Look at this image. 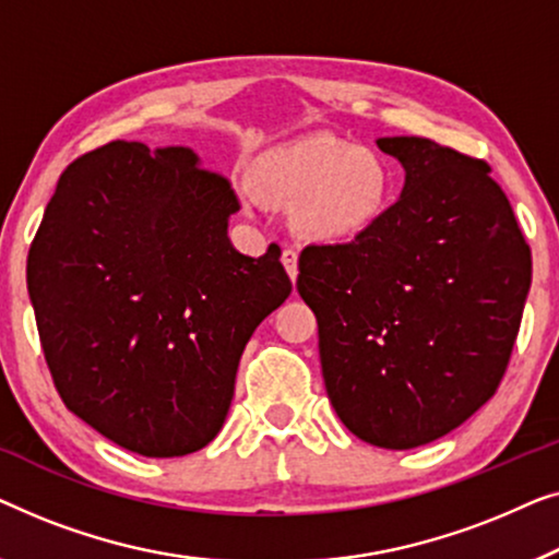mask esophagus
I'll use <instances>...</instances> for the list:
<instances>
[{
	"instance_id": "obj_1",
	"label": "esophagus",
	"mask_w": 559,
	"mask_h": 559,
	"mask_svg": "<svg viewBox=\"0 0 559 559\" xmlns=\"http://www.w3.org/2000/svg\"><path fill=\"white\" fill-rule=\"evenodd\" d=\"M281 263H283V269H286V273H288V278L296 283V278H298V253L294 248H286L281 253Z\"/></svg>"
}]
</instances>
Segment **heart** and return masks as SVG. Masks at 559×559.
Here are the masks:
<instances>
[{"label": "heart", "instance_id": "heart-1", "mask_svg": "<svg viewBox=\"0 0 559 559\" xmlns=\"http://www.w3.org/2000/svg\"><path fill=\"white\" fill-rule=\"evenodd\" d=\"M269 198L298 204V225L309 238L340 242L367 235L390 210L395 179L372 148L317 141L263 164Z\"/></svg>", "mask_w": 559, "mask_h": 559}]
</instances>
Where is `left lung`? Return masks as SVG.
I'll return each mask as SVG.
<instances>
[{
	"label": "left lung",
	"instance_id": "obj_1",
	"mask_svg": "<svg viewBox=\"0 0 559 559\" xmlns=\"http://www.w3.org/2000/svg\"><path fill=\"white\" fill-rule=\"evenodd\" d=\"M377 146L403 164V194L367 235L306 248L296 288L317 313L340 420L365 443L407 451L497 392L532 253L489 164L420 136Z\"/></svg>",
	"mask_w": 559,
	"mask_h": 559
}]
</instances>
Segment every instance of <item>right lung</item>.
Wrapping results in <instances>:
<instances>
[{"label":"right lung","mask_w":559,"mask_h":559,"mask_svg":"<svg viewBox=\"0 0 559 559\" xmlns=\"http://www.w3.org/2000/svg\"><path fill=\"white\" fill-rule=\"evenodd\" d=\"M230 179L190 146L139 141L62 171L27 255L52 382L70 413L148 459L200 451L230 411L255 326L290 294L278 246L242 255Z\"/></svg>","instance_id":"1"}]
</instances>
